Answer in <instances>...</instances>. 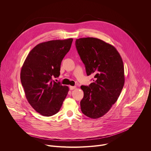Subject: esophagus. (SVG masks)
<instances>
[{
  "mask_svg": "<svg viewBox=\"0 0 151 151\" xmlns=\"http://www.w3.org/2000/svg\"><path fill=\"white\" fill-rule=\"evenodd\" d=\"M75 88H76L75 86H70V87H69V89H70V90H74V89H75Z\"/></svg>",
  "mask_w": 151,
  "mask_h": 151,
  "instance_id": "obj_1",
  "label": "esophagus"
}]
</instances>
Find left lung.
I'll return each mask as SVG.
<instances>
[{
  "instance_id": "left-lung-1",
  "label": "left lung",
  "mask_w": 151,
  "mask_h": 151,
  "mask_svg": "<svg viewBox=\"0 0 151 151\" xmlns=\"http://www.w3.org/2000/svg\"><path fill=\"white\" fill-rule=\"evenodd\" d=\"M75 44L87 75L94 74L95 78L89 86L81 87V109L87 116L97 119L110 110L121 93L125 82L123 61L113 45L99 39L79 38Z\"/></svg>"
}]
</instances>
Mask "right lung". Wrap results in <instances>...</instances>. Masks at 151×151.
Returning a JSON list of instances; mask_svg holds the SVG:
<instances>
[{
	"mask_svg": "<svg viewBox=\"0 0 151 151\" xmlns=\"http://www.w3.org/2000/svg\"><path fill=\"white\" fill-rule=\"evenodd\" d=\"M72 38L40 43L29 53L20 79L26 97L40 115L51 116L60 109L69 87L52 80L60 75L61 63L70 49Z\"/></svg>",
	"mask_w": 151,
	"mask_h": 151,
	"instance_id": "add662e5",
	"label": "right lung"
}]
</instances>
